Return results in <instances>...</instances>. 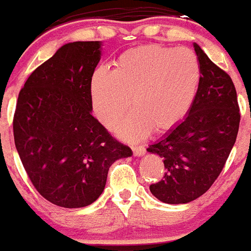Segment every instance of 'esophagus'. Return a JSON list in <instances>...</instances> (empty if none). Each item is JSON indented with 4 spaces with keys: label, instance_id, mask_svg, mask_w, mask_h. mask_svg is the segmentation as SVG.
<instances>
[{
    "label": "esophagus",
    "instance_id": "obj_1",
    "mask_svg": "<svg viewBox=\"0 0 251 251\" xmlns=\"http://www.w3.org/2000/svg\"><path fill=\"white\" fill-rule=\"evenodd\" d=\"M133 151V154H134V157H142V155H144L146 154V148L144 147H133L132 148Z\"/></svg>",
    "mask_w": 251,
    "mask_h": 251
}]
</instances>
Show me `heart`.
<instances>
[{
  "instance_id": "obj_1",
  "label": "heart",
  "mask_w": 251,
  "mask_h": 251,
  "mask_svg": "<svg viewBox=\"0 0 251 251\" xmlns=\"http://www.w3.org/2000/svg\"><path fill=\"white\" fill-rule=\"evenodd\" d=\"M201 82V64L188 48L159 45L124 50L113 70L92 75L89 96L94 116L113 128L129 107L134 112L117 127L126 141H139L151 129L165 132L188 113Z\"/></svg>"
}]
</instances>
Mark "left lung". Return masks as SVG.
<instances>
[{
  "instance_id": "left-lung-1",
  "label": "left lung",
  "mask_w": 251,
  "mask_h": 251,
  "mask_svg": "<svg viewBox=\"0 0 251 251\" xmlns=\"http://www.w3.org/2000/svg\"><path fill=\"white\" fill-rule=\"evenodd\" d=\"M201 82L187 117L147 151L163 158L165 173L149 189L167 204L195 201L213 185L224 168L240 123L233 80L193 43Z\"/></svg>"
}]
</instances>
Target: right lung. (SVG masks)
Listing matches in <instances>:
<instances>
[{
	"label": "right lung",
	"instance_id": "1",
	"mask_svg": "<svg viewBox=\"0 0 251 251\" xmlns=\"http://www.w3.org/2000/svg\"><path fill=\"white\" fill-rule=\"evenodd\" d=\"M100 56V41L66 43L18 94L16 149L37 192L62 208L97 201L110 165L133 154L92 116L89 82Z\"/></svg>",
	"mask_w": 251,
	"mask_h": 251
}]
</instances>
